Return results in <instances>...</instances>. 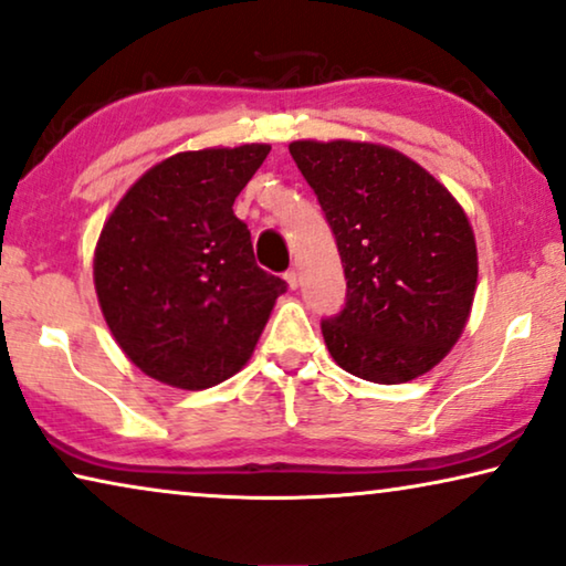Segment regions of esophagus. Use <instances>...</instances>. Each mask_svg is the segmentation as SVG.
I'll return each mask as SVG.
<instances>
[{
	"label": "esophagus",
	"mask_w": 566,
	"mask_h": 566,
	"mask_svg": "<svg viewBox=\"0 0 566 566\" xmlns=\"http://www.w3.org/2000/svg\"><path fill=\"white\" fill-rule=\"evenodd\" d=\"M284 282H286V286H290V290H297V284H300V276H297V272H286L284 274Z\"/></svg>",
	"instance_id": "1"
}]
</instances>
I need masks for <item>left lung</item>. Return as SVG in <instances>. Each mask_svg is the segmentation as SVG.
I'll return each instance as SVG.
<instances>
[{"mask_svg": "<svg viewBox=\"0 0 566 566\" xmlns=\"http://www.w3.org/2000/svg\"><path fill=\"white\" fill-rule=\"evenodd\" d=\"M290 154L336 235L346 305L321 323L340 369L377 385L431 371L457 344L476 290L464 207L400 150L294 140Z\"/></svg>", "mask_w": 566, "mask_h": 566, "instance_id": "8db88e82", "label": "left lung"}]
</instances>
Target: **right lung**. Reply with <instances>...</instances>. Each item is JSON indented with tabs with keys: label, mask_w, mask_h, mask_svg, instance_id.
I'll return each instance as SVG.
<instances>
[{
	"label": "right lung",
	"mask_w": 566,
	"mask_h": 566,
	"mask_svg": "<svg viewBox=\"0 0 566 566\" xmlns=\"http://www.w3.org/2000/svg\"><path fill=\"white\" fill-rule=\"evenodd\" d=\"M272 146L185 150L150 166L109 214L94 290L117 346L143 374L207 389L241 371L286 290L253 259L233 202Z\"/></svg>",
	"instance_id": "obj_1"
}]
</instances>
